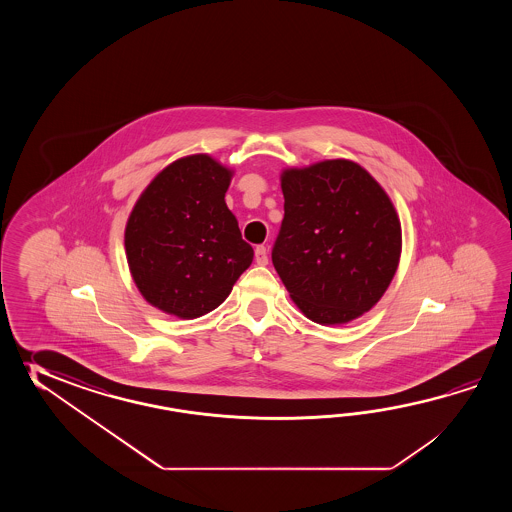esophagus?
Segmentation results:
<instances>
[{
    "label": "esophagus",
    "mask_w": 512,
    "mask_h": 512,
    "mask_svg": "<svg viewBox=\"0 0 512 512\" xmlns=\"http://www.w3.org/2000/svg\"><path fill=\"white\" fill-rule=\"evenodd\" d=\"M254 260L258 265H267L269 263V256H267V249L263 245H258L254 251Z\"/></svg>",
    "instance_id": "1"
}]
</instances>
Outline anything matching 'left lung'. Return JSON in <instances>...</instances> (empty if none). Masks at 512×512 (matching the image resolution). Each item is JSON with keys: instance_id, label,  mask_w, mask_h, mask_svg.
I'll list each match as a JSON object with an SVG mask.
<instances>
[{"instance_id": "left-lung-1", "label": "left lung", "mask_w": 512, "mask_h": 512, "mask_svg": "<svg viewBox=\"0 0 512 512\" xmlns=\"http://www.w3.org/2000/svg\"><path fill=\"white\" fill-rule=\"evenodd\" d=\"M282 192L272 263L296 305L324 326L370 311L392 282L403 245L390 197L346 159L285 170Z\"/></svg>"}]
</instances>
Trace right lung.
Segmentation results:
<instances>
[{
  "mask_svg": "<svg viewBox=\"0 0 512 512\" xmlns=\"http://www.w3.org/2000/svg\"><path fill=\"white\" fill-rule=\"evenodd\" d=\"M230 175L203 153L179 159L131 212L124 234L131 276L164 313L207 315L252 263L254 251L225 203Z\"/></svg>",
  "mask_w": 512,
  "mask_h": 512,
  "instance_id": "obj_1",
  "label": "right lung"
}]
</instances>
